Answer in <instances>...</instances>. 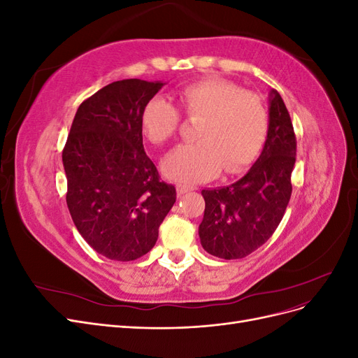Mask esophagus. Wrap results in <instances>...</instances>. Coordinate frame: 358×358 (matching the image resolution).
<instances>
[{"mask_svg": "<svg viewBox=\"0 0 358 358\" xmlns=\"http://www.w3.org/2000/svg\"><path fill=\"white\" fill-rule=\"evenodd\" d=\"M192 188H189V187H187V185H179L178 187V192H179V196H183V194H187V192H189Z\"/></svg>", "mask_w": 358, "mask_h": 358, "instance_id": "1", "label": "esophagus"}]
</instances>
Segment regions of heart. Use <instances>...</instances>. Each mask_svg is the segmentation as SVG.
<instances>
[{"mask_svg":"<svg viewBox=\"0 0 358 358\" xmlns=\"http://www.w3.org/2000/svg\"><path fill=\"white\" fill-rule=\"evenodd\" d=\"M182 112L196 127L197 142L176 148L162 162L166 176L197 183L224 173H239L257 158L268 133V112L262 96L221 78L191 82L178 91ZM182 124L178 107L150 100L142 112L145 136L155 145L175 138Z\"/></svg>","mask_w":358,"mask_h":358,"instance_id":"heart-1","label":"heart"}]
</instances>
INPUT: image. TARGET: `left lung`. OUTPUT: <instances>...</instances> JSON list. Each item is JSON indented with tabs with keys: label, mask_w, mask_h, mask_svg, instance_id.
<instances>
[{
	"label": "left lung",
	"mask_w": 358,
	"mask_h": 358,
	"mask_svg": "<svg viewBox=\"0 0 358 358\" xmlns=\"http://www.w3.org/2000/svg\"><path fill=\"white\" fill-rule=\"evenodd\" d=\"M296 133L287 106L270 92L268 133L263 152L246 175L229 187L203 189L201 246L224 259L243 258L263 246L282 221L291 197Z\"/></svg>",
	"instance_id": "1"
}]
</instances>
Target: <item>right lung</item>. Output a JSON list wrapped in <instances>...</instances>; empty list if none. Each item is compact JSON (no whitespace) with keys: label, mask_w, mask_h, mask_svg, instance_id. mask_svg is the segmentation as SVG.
Returning <instances> with one entry per match:
<instances>
[{"label":"right lung","mask_w":358,"mask_h":358,"mask_svg":"<svg viewBox=\"0 0 358 358\" xmlns=\"http://www.w3.org/2000/svg\"><path fill=\"white\" fill-rule=\"evenodd\" d=\"M161 82L124 79L80 106L62 150L67 206L76 229L96 252L116 262L148 254L176 201L143 149L142 112Z\"/></svg>","instance_id":"right-lung-1"}]
</instances>
